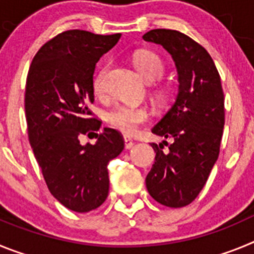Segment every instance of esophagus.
<instances>
[{"mask_svg":"<svg viewBox=\"0 0 254 254\" xmlns=\"http://www.w3.org/2000/svg\"><path fill=\"white\" fill-rule=\"evenodd\" d=\"M123 140H125L126 149H131V147L133 146V140H132V138H129V137H127V136H125V138H123Z\"/></svg>","mask_w":254,"mask_h":254,"instance_id":"obj_1","label":"esophagus"}]
</instances>
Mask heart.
Here are the masks:
<instances>
[{
    "label": "heart",
    "mask_w": 254,
    "mask_h": 254,
    "mask_svg": "<svg viewBox=\"0 0 254 254\" xmlns=\"http://www.w3.org/2000/svg\"><path fill=\"white\" fill-rule=\"evenodd\" d=\"M133 64L147 82L158 81L165 71V64L160 56L147 49H141L134 53ZM107 68V64L102 66L93 77V89L98 95L104 91V76ZM155 94L161 102L169 98V90L163 85H159L155 89ZM149 120L150 112L146 108L133 107V105H117L105 114V121L108 125L125 134H133L140 128V126L145 125Z\"/></svg>",
    "instance_id": "1"
}]
</instances>
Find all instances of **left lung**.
<instances>
[{"label":"left lung","instance_id":"1","mask_svg":"<svg viewBox=\"0 0 254 254\" xmlns=\"http://www.w3.org/2000/svg\"><path fill=\"white\" fill-rule=\"evenodd\" d=\"M142 38L169 52L179 75L176 102L152 128L173 142L163 141L168 151L161 143H151L156 155L146 187L161 205L185 207L202 190L219 158L225 123L221 80L208 52L188 35L154 29Z\"/></svg>","mask_w":254,"mask_h":254}]
</instances>
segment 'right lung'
Instances as JSON below:
<instances>
[{
	"label": "right lung",
	"mask_w": 254,
	"mask_h": 254,
	"mask_svg": "<svg viewBox=\"0 0 254 254\" xmlns=\"http://www.w3.org/2000/svg\"><path fill=\"white\" fill-rule=\"evenodd\" d=\"M121 34L66 30L37 52L25 86L28 138L49 192L75 212L98 208L108 197V164L125 149L121 132L105 127L89 109L96 62ZM96 134L82 147V134Z\"/></svg>",
	"instance_id": "obj_1"
}]
</instances>
